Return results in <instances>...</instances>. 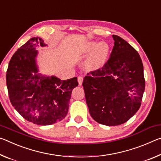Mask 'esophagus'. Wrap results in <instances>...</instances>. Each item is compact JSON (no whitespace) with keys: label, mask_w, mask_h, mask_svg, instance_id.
I'll use <instances>...</instances> for the list:
<instances>
[{"label":"esophagus","mask_w":161,"mask_h":161,"mask_svg":"<svg viewBox=\"0 0 161 161\" xmlns=\"http://www.w3.org/2000/svg\"><path fill=\"white\" fill-rule=\"evenodd\" d=\"M83 80V78L82 77V76H78V82L79 86L82 85Z\"/></svg>","instance_id":"34e87169"}]
</instances>
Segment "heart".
<instances>
[{
	"label": "heart",
	"instance_id": "heart-1",
	"mask_svg": "<svg viewBox=\"0 0 161 161\" xmlns=\"http://www.w3.org/2000/svg\"><path fill=\"white\" fill-rule=\"evenodd\" d=\"M93 50L90 58L88 60L87 65L93 68H98L103 64L109 52V46L105 42L90 41L87 43L85 52L86 53H91Z\"/></svg>",
	"mask_w": 161,
	"mask_h": 161
}]
</instances>
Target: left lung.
I'll return each instance as SVG.
<instances>
[{
    "instance_id": "1",
    "label": "left lung",
    "mask_w": 161,
    "mask_h": 161,
    "mask_svg": "<svg viewBox=\"0 0 161 161\" xmlns=\"http://www.w3.org/2000/svg\"><path fill=\"white\" fill-rule=\"evenodd\" d=\"M108 62L83 81L86 103L94 120L113 126L125 123L141 106L145 91L143 63L138 53L120 37Z\"/></svg>"
}]
</instances>
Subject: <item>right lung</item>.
<instances>
[{
  "label": "right lung",
  "instance_id": "1",
  "mask_svg": "<svg viewBox=\"0 0 161 161\" xmlns=\"http://www.w3.org/2000/svg\"><path fill=\"white\" fill-rule=\"evenodd\" d=\"M47 45L38 37L31 38L15 53L6 73L10 103L20 115L34 124L48 125L66 116L77 78L60 80L39 72L37 47Z\"/></svg>",
  "mask_w": 161,
  "mask_h": 161
}]
</instances>
